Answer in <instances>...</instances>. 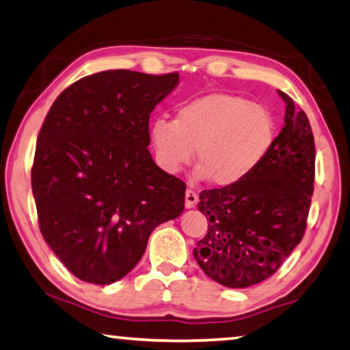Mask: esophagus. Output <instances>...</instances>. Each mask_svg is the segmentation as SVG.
Masks as SVG:
<instances>
[{
  "label": "esophagus",
  "mask_w": 350,
  "mask_h": 350,
  "mask_svg": "<svg viewBox=\"0 0 350 350\" xmlns=\"http://www.w3.org/2000/svg\"><path fill=\"white\" fill-rule=\"evenodd\" d=\"M198 202V196L192 189H187L186 191V196H185V205L186 208H193L197 205Z\"/></svg>",
  "instance_id": "obj_1"
}]
</instances>
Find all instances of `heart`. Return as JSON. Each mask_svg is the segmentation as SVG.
<instances>
[{"label": "heart", "mask_w": 350, "mask_h": 350, "mask_svg": "<svg viewBox=\"0 0 350 350\" xmlns=\"http://www.w3.org/2000/svg\"><path fill=\"white\" fill-rule=\"evenodd\" d=\"M148 139L164 172L178 174L196 148L198 178L227 187L245 180L265 161L275 139V122L265 105L214 92L181 103L174 120H153Z\"/></svg>", "instance_id": "heart-1"}]
</instances>
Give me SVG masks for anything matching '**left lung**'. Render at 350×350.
<instances>
[{"label": "left lung", "instance_id": "left-lung-1", "mask_svg": "<svg viewBox=\"0 0 350 350\" xmlns=\"http://www.w3.org/2000/svg\"><path fill=\"white\" fill-rule=\"evenodd\" d=\"M284 126L254 174L238 185L200 192L208 233L193 256L228 288L261 283L278 271L306 228L314 185V137L305 112L282 90Z\"/></svg>", "mask_w": 350, "mask_h": 350}]
</instances>
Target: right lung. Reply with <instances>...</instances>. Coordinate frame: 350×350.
I'll return each mask as SVG.
<instances>
[{
	"label": "right lung",
	"instance_id": "obj_1",
	"mask_svg": "<svg viewBox=\"0 0 350 350\" xmlns=\"http://www.w3.org/2000/svg\"><path fill=\"white\" fill-rule=\"evenodd\" d=\"M178 73L106 70L57 96L31 170L42 236L79 280L109 284L141 260L152 231L185 209L186 185L148 152V120Z\"/></svg>",
	"mask_w": 350,
	"mask_h": 350
}]
</instances>
